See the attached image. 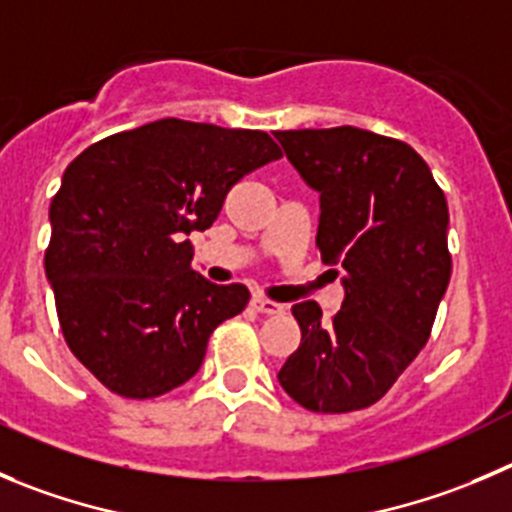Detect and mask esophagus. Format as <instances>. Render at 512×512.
Returning <instances> with one entry per match:
<instances>
[{
    "mask_svg": "<svg viewBox=\"0 0 512 512\" xmlns=\"http://www.w3.org/2000/svg\"><path fill=\"white\" fill-rule=\"evenodd\" d=\"M251 306L259 311V314H281V311H284V306L276 304V301L271 299H264V296H253Z\"/></svg>",
    "mask_w": 512,
    "mask_h": 512,
    "instance_id": "1",
    "label": "esophagus"
}]
</instances>
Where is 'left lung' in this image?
Returning <instances> with one entry per match:
<instances>
[{
  "label": "left lung",
  "instance_id": "8db88e82",
  "mask_svg": "<svg viewBox=\"0 0 512 512\" xmlns=\"http://www.w3.org/2000/svg\"><path fill=\"white\" fill-rule=\"evenodd\" d=\"M274 135L319 193L321 261L344 271L342 309L329 321L316 301L291 306L301 344L279 382L311 412L364 410L430 339L452 274L445 193L402 140L352 125Z\"/></svg>",
  "mask_w": 512,
  "mask_h": 512
}]
</instances>
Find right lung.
Returning <instances> with one entry per match:
<instances>
[{
	"label": "right lung",
	"mask_w": 512,
	"mask_h": 512,
	"mask_svg": "<svg viewBox=\"0 0 512 512\" xmlns=\"http://www.w3.org/2000/svg\"><path fill=\"white\" fill-rule=\"evenodd\" d=\"M261 130L165 118L82 150L52 198L47 281L67 347L128 399H150L201 369L213 329L248 304L243 284L191 269L243 175L279 160Z\"/></svg>",
	"instance_id": "right-lung-1"
}]
</instances>
